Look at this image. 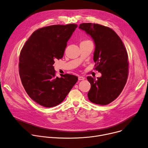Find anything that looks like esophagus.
Masks as SVG:
<instances>
[{"instance_id":"34e87169","label":"esophagus","mask_w":148,"mask_h":148,"mask_svg":"<svg viewBox=\"0 0 148 148\" xmlns=\"http://www.w3.org/2000/svg\"><path fill=\"white\" fill-rule=\"evenodd\" d=\"M84 79V78L83 77H82V76H79L78 77V80H83Z\"/></svg>"}]
</instances>
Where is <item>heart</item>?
<instances>
[{"instance_id":"obj_1","label":"heart","mask_w":148,"mask_h":148,"mask_svg":"<svg viewBox=\"0 0 148 148\" xmlns=\"http://www.w3.org/2000/svg\"><path fill=\"white\" fill-rule=\"evenodd\" d=\"M88 41V40H86V41Z\"/></svg>"}]
</instances>
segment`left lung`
Here are the masks:
<instances>
[{
	"mask_svg": "<svg viewBox=\"0 0 148 148\" xmlns=\"http://www.w3.org/2000/svg\"><path fill=\"white\" fill-rule=\"evenodd\" d=\"M79 28L94 40V69L102 74L97 79L87 77L91 84L88 100L96 104H108L119 96L128 79L127 49L120 37L108 27L88 23L80 24Z\"/></svg>",
	"mask_w": 148,
	"mask_h": 148,
	"instance_id": "8db88e82",
	"label": "left lung"
}]
</instances>
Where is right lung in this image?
I'll return each mask as SVG.
<instances>
[{"mask_svg": "<svg viewBox=\"0 0 148 148\" xmlns=\"http://www.w3.org/2000/svg\"><path fill=\"white\" fill-rule=\"evenodd\" d=\"M77 24L52 25L35 31L23 47L19 57V75L25 92L45 107L61 103L78 77L64 74L56 76L53 65L62 58L67 41Z\"/></svg>", "mask_w": 148, "mask_h": 148, "instance_id": "right-lung-1", "label": "right lung"}]
</instances>
